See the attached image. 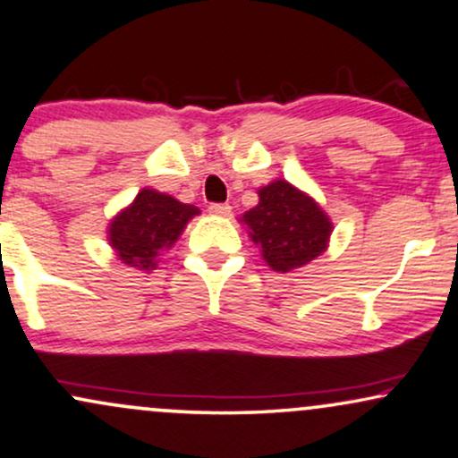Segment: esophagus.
I'll list each match as a JSON object with an SVG mask.
<instances>
[{
	"mask_svg": "<svg viewBox=\"0 0 458 458\" xmlns=\"http://www.w3.org/2000/svg\"><path fill=\"white\" fill-rule=\"evenodd\" d=\"M208 213L215 215V217H230V213H233V207H230V204H224V202L211 204V207H208Z\"/></svg>",
	"mask_w": 458,
	"mask_h": 458,
	"instance_id": "esophagus-1",
	"label": "esophagus"
}]
</instances>
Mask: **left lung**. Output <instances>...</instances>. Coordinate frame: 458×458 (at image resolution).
Here are the masks:
<instances>
[{"mask_svg": "<svg viewBox=\"0 0 458 458\" xmlns=\"http://www.w3.org/2000/svg\"><path fill=\"white\" fill-rule=\"evenodd\" d=\"M262 259L273 271L288 273L327 250L334 230L327 213L308 193L286 181L259 189V204L241 217Z\"/></svg>", "mask_w": 458, "mask_h": 458, "instance_id": "left-lung-1", "label": "left lung"}]
</instances>
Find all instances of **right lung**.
<instances>
[{
	"instance_id": "right-lung-1",
	"label": "right lung",
	"mask_w": 458,
	"mask_h": 458,
	"mask_svg": "<svg viewBox=\"0 0 458 458\" xmlns=\"http://www.w3.org/2000/svg\"><path fill=\"white\" fill-rule=\"evenodd\" d=\"M196 215L199 208L193 204H182L155 189H141L109 224V245L124 265L150 271L159 262L161 251L176 243L189 219Z\"/></svg>"
}]
</instances>
